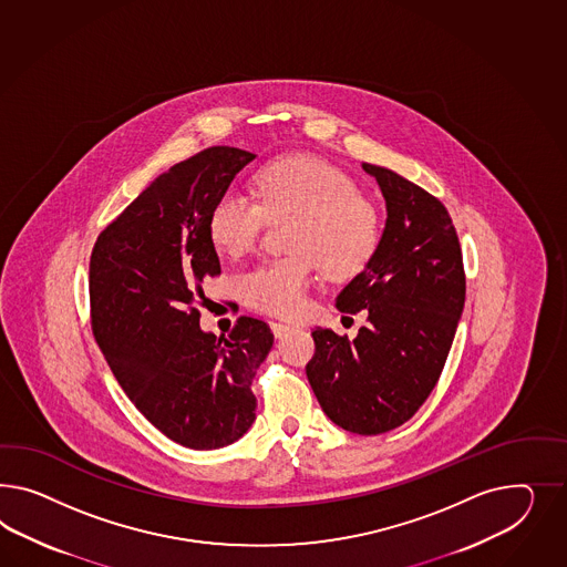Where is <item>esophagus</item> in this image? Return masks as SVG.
Masks as SVG:
<instances>
[{
  "label": "esophagus",
  "instance_id": "esophagus-1",
  "mask_svg": "<svg viewBox=\"0 0 567 567\" xmlns=\"http://www.w3.org/2000/svg\"><path fill=\"white\" fill-rule=\"evenodd\" d=\"M270 328H272V332H275L276 338H282L285 334H289L292 330L291 323L282 322H272L270 323Z\"/></svg>",
  "mask_w": 567,
  "mask_h": 567
}]
</instances>
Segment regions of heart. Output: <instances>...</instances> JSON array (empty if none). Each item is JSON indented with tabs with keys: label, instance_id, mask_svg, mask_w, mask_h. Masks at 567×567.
Returning <instances> with one entry per match:
<instances>
[{
	"label": "heart",
	"instance_id": "b5f03b06",
	"mask_svg": "<svg viewBox=\"0 0 567 567\" xmlns=\"http://www.w3.org/2000/svg\"><path fill=\"white\" fill-rule=\"evenodd\" d=\"M256 196L229 189L216 199L208 233L218 251L244 256L268 223L292 220L291 254L260 261L239 278L245 303L291 318L306 306L318 266L332 280L359 275L378 251L380 215L351 177L318 156H282L256 175Z\"/></svg>",
	"mask_w": 567,
	"mask_h": 567
}]
</instances>
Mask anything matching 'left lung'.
<instances>
[{
  "mask_svg": "<svg viewBox=\"0 0 567 567\" xmlns=\"http://www.w3.org/2000/svg\"><path fill=\"white\" fill-rule=\"evenodd\" d=\"M385 198L375 256L337 297L342 313H368L357 338L311 332L307 380L338 427L359 435L396 429L429 399L458 328L466 276L444 204L390 168L363 163Z\"/></svg>",
  "mask_w": 567,
  "mask_h": 567,
  "instance_id": "left-lung-1",
  "label": "left lung"
}]
</instances>
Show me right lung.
Listing matches in <instances>:
<instances>
[{
    "instance_id": "add662e5",
    "label": "right lung",
    "mask_w": 567,
    "mask_h": 567,
    "mask_svg": "<svg viewBox=\"0 0 567 567\" xmlns=\"http://www.w3.org/2000/svg\"><path fill=\"white\" fill-rule=\"evenodd\" d=\"M256 154L210 146L158 175L92 247L91 323L123 392L168 440L233 444L256 419L254 375L275 334L241 316L229 337L199 328L202 282L220 275L208 220Z\"/></svg>"
}]
</instances>
